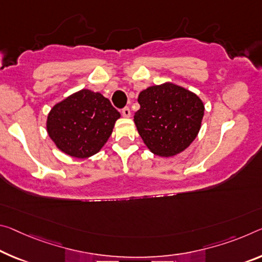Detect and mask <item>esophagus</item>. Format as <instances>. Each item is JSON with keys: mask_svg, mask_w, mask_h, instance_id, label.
Here are the masks:
<instances>
[{"mask_svg": "<svg viewBox=\"0 0 262 262\" xmlns=\"http://www.w3.org/2000/svg\"><path fill=\"white\" fill-rule=\"evenodd\" d=\"M121 113H122V115L124 116V118H129V116H130V110H129V107H124V108H122Z\"/></svg>", "mask_w": 262, "mask_h": 262, "instance_id": "1", "label": "esophagus"}]
</instances>
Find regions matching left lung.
Here are the masks:
<instances>
[{
  "instance_id": "1",
  "label": "left lung",
  "mask_w": 262,
  "mask_h": 262,
  "mask_svg": "<svg viewBox=\"0 0 262 262\" xmlns=\"http://www.w3.org/2000/svg\"><path fill=\"white\" fill-rule=\"evenodd\" d=\"M134 122L149 150L159 156L183 151L196 139L204 105L196 94L170 84L151 86L139 94Z\"/></svg>"
}]
</instances>
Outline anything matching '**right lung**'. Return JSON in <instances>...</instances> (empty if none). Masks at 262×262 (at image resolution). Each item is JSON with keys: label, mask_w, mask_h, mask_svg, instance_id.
I'll return each mask as SVG.
<instances>
[{"label": "right lung", "mask_w": 262, "mask_h": 262, "mask_svg": "<svg viewBox=\"0 0 262 262\" xmlns=\"http://www.w3.org/2000/svg\"><path fill=\"white\" fill-rule=\"evenodd\" d=\"M120 113L100 93L81 90L53 106L49 113V136L61 151L85 159L97 154L113 132Z\"/></svg>", "instance_id": "1"}]
</instances>
